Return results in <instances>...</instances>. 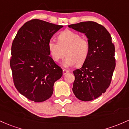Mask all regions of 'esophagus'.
Returning a JSON list of instances; mask_svg holds the SVG:
<instances>
[{
	"instance_id": "34e87169",
	"label": "esophagus",
	"mask_w": 129,
	"mask_h": 129,
	"mask_svg": "<svg viewBox=\"0 0 129 129\" xmlns=\"http://www.w3.org/2000/svg\"><path fill=\"white\" fill-rule=\"evenodd\" d=\"M69 71L68 70H65V69H63V75H65L66 74H67V73H69Z\"/></svg>"
}]
</instances>
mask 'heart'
<instances>
[{
    "label": "heart",
    "mask_w": 129,
    "mask_h": 129,
    "mask_svg": "<svg viewBox=\"0 0 129 129\" xmlns=\"http://www.w3.org/2000/svg\"><path fill=\"white\" fill-rule=\"evenodd\" d=\"M48 48L55 61H59L66 54L63 62L64 67L81 66L88 58L90 53V43L85 37L71 30H65L58 36V42L50 40Z\"/></svg>",
    "instance_id": "b5f03b06"
}]
</instances>
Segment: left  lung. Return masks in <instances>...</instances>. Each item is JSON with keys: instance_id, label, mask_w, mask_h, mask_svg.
<instances>
[{"instance_id": "obj_1", "label": "left lung", "mask_w": 129, "mask_h": 129, "mask_svg": "<svg viewBox=\"0 0 129 129\" xmlns=\"http://www.w3.org/2000/svg\"><path fill=\"white\" fill-rule=\"evenodd\" d=\"M68 27L85 34L90 43L88 58L81 68L73 71V92L80 100H93L106 92L111 84L116 66L114 45L109 32L96 22H81Z\"/></svg>"}]
</instances>
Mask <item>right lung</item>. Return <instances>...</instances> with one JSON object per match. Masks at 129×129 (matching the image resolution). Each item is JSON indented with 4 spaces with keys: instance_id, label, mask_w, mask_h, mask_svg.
I'll use <instances>...</instances> for the list:
<instances>
[{
    "instance_id": "right-lung-1",
    "label": "right lung",
    "mask_w": 129,
    "mask_h": 129,
    "mask_svg": "<svg viewBox=\"0 0 129 129\" xmlns=\"http://www.w3.org/2000/svg\"><path fill=\"white\" fill-rule=\"evenodd\" d=\"M63 26L34 19L18 30L12 45L10 67L17 90L34 102L52 95L63 70L49 56L48 43Z\"/></svg>"
}]
</instances>
